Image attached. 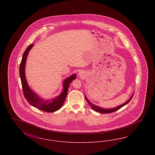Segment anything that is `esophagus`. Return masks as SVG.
Wrapping results in <instances>:
<instances>
[{
	"label": "esophagus",
	"instance_id": "34e87169",
	"mask_svg": "<svg viewBox=\"0 0 155 155\" xmlns=\"http://www.w3.org/2000/svg\"><path fill=\"white\" fill-rule=\"evenodd\" d=\"M83 73H83L82 71H80L79 73H78V74H79L80 76H82V75H83Z\"/></svg>",
	"mask_w": 155,
	"mask_h": 155
}]
</instances>
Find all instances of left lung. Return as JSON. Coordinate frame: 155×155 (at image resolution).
<instances>
[{"instance_id": "left-lung-1", "label": "left lung", "mask_w": 155, "mask_h": 155, "mask_svg": "<svg viewBox=\"0 0 155 155\" xmlns=\"http://www.w3.org/2000/svg\"><path fill=\"white\" fill-rule=\"evenodd\" d=\"M133 96H134V94H133V95L130 97V98L127 101L125 102V103H123L122 104H121V105H120V106H116V107H113V108H110V109H105V108H103V107H100V106H97V105H95V104L91 103V102L89 101L88 99H87V97L86 96H85V99H86L87 102L90 105V106L91 107V108H92L93 110H94L96 111H97V112H99V113H101L104 114V113H110L114 112V111H115L117 110L118 109H120L122 107L124 106L127 103H129V102L131 100V99H132Z\"/></svg>"}]
</instances>
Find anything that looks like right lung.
Instances as JSON below:
<instances>
[{
	"mask_svg": "<svg viewBox=\"0 0 155 155\" xmlns=\"http://www.w3.org/2000/svg\"><path fill=\"white\" fill-rule=\"evenodd\" d=\"M34 45V44L29 45L25 52H24L22 60L20 65L19 71L24 95L28 102L32 106L46 112H54L58 110L63 106L66 98L70 84L75 79L77 75L76 74H73L63 81V91L59 96H56V97L50 100H45L44 99L40 97L39 95L36 94L35 92H34L30 88V86L28 85L26 80L25 74V68L28 53Z\"/></svg>",
	"mask_w": 155,
	"mask_h": 155,
	"instance_id": "add662e5",
	"label": "right lung"
}]
</instances>
